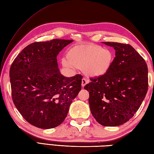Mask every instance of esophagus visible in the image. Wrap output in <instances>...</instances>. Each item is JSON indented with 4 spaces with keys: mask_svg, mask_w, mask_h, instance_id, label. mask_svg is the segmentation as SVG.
<instances>
[{
    "mask_svg": "<svg viewBox=\"0 0 154 154\" xmlns=\"http://www.w3.org/2000/svg\"><path fill=\"white\" fill-rule=\"evenodd\" d=\"M89 82V80L86 79V78H82V86L85 87L86 84H88Z\"/></svg>",
    "mask_w": 154,
    "mask_h": 154,
    "instance_id": "1",
    "label": "esophagus"
}]
</instances>
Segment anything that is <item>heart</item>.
<instances>
[{
    "label": "heart",
    "instance_id": "b5f03b06",
    "mask_svg": "<svg viewBox=\"0 0 154 154\" xmlns=\"http://www.w3.org/2000/svg\"><path fill=\"white\" fill-rule=\"evenodd\" d=\"M63 67L82 69L87 76L98 78L105 76L111 69L114 54L109 48L92 43H81L72 46L66 51Z\"/></svg>",
    "mask_w": 154,
    "mask_h": 154
}]
</instances>
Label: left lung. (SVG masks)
<instances>
[{
  "instance_id": "obj_1",
  "label": "left lung",
  "mask_w": 154,
  "mask_h": 154,
  "mask_svg": "<svg viewBox=\"0 0 154 154\" xmlns=\"http://www.w3.org/2000/svg\"><path fill=\"white\" fill-rule=\"evenodd\" d=\"M114 48L115 57L105 76L91 78L84 88L89 92L92 115L103 126H119L131 119L148 89L146 61L129 44L103 42Z\"/></svg>"
}]
</instances>
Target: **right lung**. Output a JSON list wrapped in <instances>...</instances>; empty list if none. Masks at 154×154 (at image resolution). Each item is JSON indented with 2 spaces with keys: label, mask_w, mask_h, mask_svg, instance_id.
I'll return each mask as SVG.
<instances>
[{
  "label": "right lung",
  "mask_w": 154,
  "mask_h": 154,
  "mask_svg": "<svg viewBox=\"0 0 154 154\" xmlns=\"http://www.w3.org/2000/svg\"><path fill=\"white\" fill-rule=\"evenodd\" d=\"M73 42L52 39L27 45L14 59L10 81L14 105L28 123L41 129L57 127L81 90L82 76L61 74L60 52Z\"/></svg>",
  "instance_id": "1"
}]
</instances>
